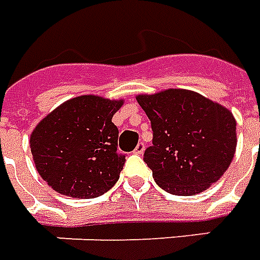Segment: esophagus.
I'll return each instance as SVG.
<instances>
[{
  "mask_svg": "<svg viewBox=\"0 0 260 260\" xmlns=\"http://www.w3.org/2000/svg\"><path fill=\"white\" fill-rule=\"evenodd\" d=\"M145 151V144L144 143H139V144H137V147H136V148H134V154H137V155H141V154H143V152H144Z\"/></svg>",
  "mask_w": 260,
  "mask_h": 260,
  "instance_id": "1",
  "label": "esophagus"
}]
</instances>
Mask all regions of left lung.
<instances>
[{
	"label": "left lung",
	"instance_id": "obj_1",
	"mask_svg": "<svg viewBox=\"0 0 260 260\" xmlns=\"http://www.w3.org/2000/svg\"><path fill=\"white\" fill-rule=\"evenodd\" d=\"M136 99L152 128L144 162L164 190L198 194L221 178L237 147V121L227 108L187 89Z\"/></svg>",
	"mask_w": 260,
	"mask_h": 260
}]
</instances>
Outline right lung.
<instances>
[{
	"mask_svg": "<svg viewBox=\"0 0 260 260\" xmlns=\"http://www.w3.org/2000/svg\"><path fill=\"white\" fill-rule=\"evenodd\" d=\"M123 105L96 95L61 104L35 127L30 151L42 179L53 190L93 199L113 187L126 155L117 152L119 130L112 117Z\"/></svg>",
	"mask_w": 260,
	"mask_h": 260,
	"instance_id": "add662e5",
	"label": "right lung"
}]
</instances>
